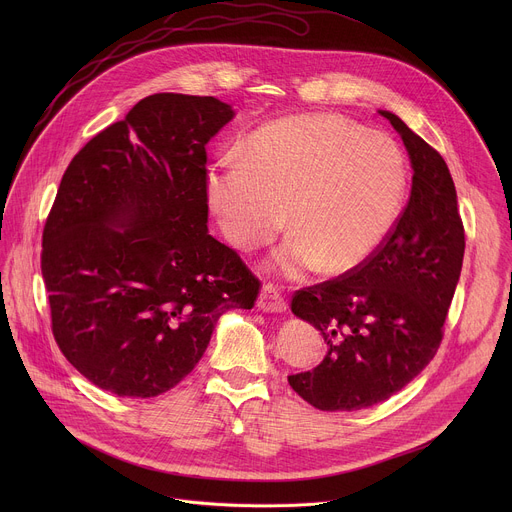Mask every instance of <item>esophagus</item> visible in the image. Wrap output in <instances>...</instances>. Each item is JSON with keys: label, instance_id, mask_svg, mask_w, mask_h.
<instances>
[{"label": "esophagus", "instance_id": "34e87169", "mask_svg": "<svg viewBox=\"0 0 512 512\" xmlns=\"http://www.w3.org/2000/svg\"><path fill=\"white\" fill-rule=\"evenodd\" d=\"M257 306L263 312H285L287 310L285 298L281 296V291L273 283H265L263 285Z\"/></svg>", "mask_w": 512, "mask_h": 512}]
</instances>
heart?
<instances>
[{"label": "heart", "mask_w": 512, "mask_h": 512, "mask_svg": "<svg viewBox=\"0 0 512 512\" xmlns=\"http://www.w3.org/2000/svg\"><path fill=\"white\" fill-rule=\"evenodd\" d=\"M243 154L208 170L206 198L227 241L243 251L269 245L287 218L291 239L269 261L281 275L348 273L399 221L407 166L385 133L338 115H294L259 127Z\"/></svg>", "instance_id": "1"}]
</instances>
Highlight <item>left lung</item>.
I'll return each mask as SVG.
<instances>
[{"label": "left lung", "instance_id": "left-lung-1", "mask_svg": "<svg viewBox=\"0 0 512 512\" xmlns=\"http://www.w3.org/2000/svg\"><path fill=\"white\" fill-rule=\"evenodd\" d=\"M413 166L409 200L383 247L360 267L304 287L291 312L324 336L316 369L289 375L322 411H358L399 393L435 356L464 259V225L450 170L397 115Z\"/></svg>", "mask_w": 512, "mask_h": 512}]
</instances>
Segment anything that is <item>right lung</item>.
<instances>
[{
	"mask_svg": "<svg viewBox=\"0 0 512 512\" xmlns=\"http://www.w3.org/2000/svg\"><path fill=\"white\" fill-rule=\"evenodd\" d=\"M231 119L214 97L150 95L99 131L60 180L40 255L52 334L103 391H170L221 314L257 302L261 281L206 233V143Z\"/></svg>",
	"mask_w": 512,
	"mask_h": 512,
	"instance_id": "add662e5",
	"label": "right lung"
}]
</instances>
